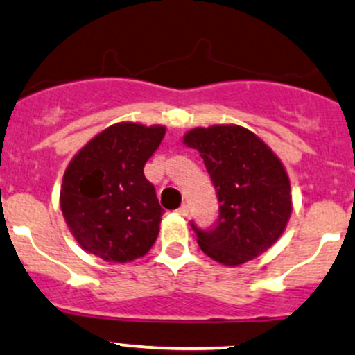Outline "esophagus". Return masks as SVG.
<instances>
[{"instance_id": "1", "label": "esophagus", "mask_w": 355, "mask_h": 355, "mask_svg": "<svg viewBox=\"0 0 355 355\" xmlns=\"http://www.w3.org/2000/svg\"><path fill=\"white\" fill-rule=\"evenodd\" d=\"M177 212L180 216H189V206H187V204H182V206L177 209Z\"/></svg>"}]
</instances>
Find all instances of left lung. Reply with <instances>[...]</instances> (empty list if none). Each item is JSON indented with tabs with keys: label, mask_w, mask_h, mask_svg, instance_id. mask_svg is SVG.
<instances>
[{
	"label": "left lung",
	"mask_w": 355,
	"mask_h": 355,
	"mask_svg": "<svg viewBox=\"0 0 355 355\" xmlns=\"http://www.w3.org/2000/svg\"><path fill=\"white\" fill-rule=\"evenodd\" d=\"M184 143L202 156L219 204L211 227L190 223L200 250L234 267L270 248L293 211L289 177L272 149L240 125L192 129Z\"/></svg>",
	"instance_id": "left-lung-1"
}]
</instances>
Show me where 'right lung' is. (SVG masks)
Returning <instances> with one entry per match:
<instances>
[{
	"label": "right lung",
	"mask_w": 355,
	"mask_h": 355,
	"mask_svg": "<svg viewBox=\"0 0 355 355\" xmlns=\"http://www.w3.org/2000/svg\"><path fill=\"white\" fill-rule=\"evenodd\" d=\"M165 128L114 124L78 153L62 178L61 211L81 248L105 262H132L158 238L163 211L144 165Z\"/></svg>",
	"instance_id": "1"
}]
</instances>
